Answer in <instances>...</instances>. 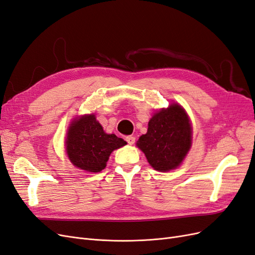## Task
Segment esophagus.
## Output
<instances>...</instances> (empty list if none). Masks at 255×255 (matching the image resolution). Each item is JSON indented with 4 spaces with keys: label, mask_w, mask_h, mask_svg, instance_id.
<instances>
[{
    "label": "esophagus",
    "mask_w": 255,
    "mask_h": 255,
    "mask_svg": "<svg viewBox=\"0 0 255 255\" xmlns=\"http://www.w3.org/2000/svg\"><path fill=\"white\" fill-rule=\"evenodd\" d=\"M126 140H127V142L128 143V144H134L135 143V137L134 136H128L127 138H126Z\"/></svg>",
    "instance_id": "obj_1"
}]
</instances>
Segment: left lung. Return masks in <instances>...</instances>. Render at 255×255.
Returning <instances> with one entry per match:
<instances>
[{
  "label": "left lung",
  "mask_w": 255,
  "mask_h": 255,
  "mask_svg": "<svg viewBox=\"0 0 255 255\" xmlns=\"http://www.w3.org/2000/svg\"><path fill=\"white\" fill-rule=\"evenodd\" d=\"M192 128L188 115L178 104L157 112L145 135L137 141L146 159L157 171L166 172L181 163L191 147Z\"/></svg>",
  "instance_id": "obj_1"
}]
</instances>
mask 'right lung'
Segmentation results:
<instances>
[{"instance_id":"obj_1","label":"right lung","mask_w":255,"mask_h":255,"mask_svg":"<svg viewBox=\"0 0 255 255\" xmlns=\"http://www.w3.org/2000/svg\"><path fill=\"white\" fill-rule=\"evenodd\" d=\"M127 142L115 134H107L95 115L83 116L73 121L66 139L69 160L87 172L102 171L111 153Z\"/></svg>"}]
</instances>
